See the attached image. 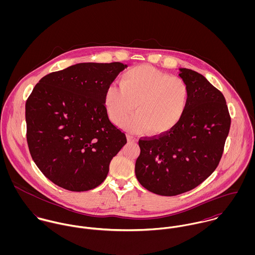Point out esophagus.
<instances>
[{"mask_svg": "<svg viewBox=\"0 0 255 255\" xmlns=\"http://www.w3.org/2000/svg\"><path fill=\"white\" fill-rule=\"evenodd\" d=\"M127 139L128 142H136V138L130 134H128L127 135Z\"/></svg>", "mask_w": 255, "mask_h": 255, "instance_id": "esophagus-1", "label": "esophagus"}]
</instances>
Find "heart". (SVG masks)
Segmentation results:
<instances>
[{
  "instance_id": "1",
  "label": "heart",
  "mask_w": 255,
  "mask_h": 255,
  "mask_svg": "<svg viewBox=\"0 0 255 255\" xmlns=\"http://www.w3.org/2000/svg\"><path fill=\"white\" fill-rule=\"evenodd\" d=\"M188 99L189 88L182 78L141 65L122 75L121 86L107 87L104 105L115 125H120L132 110L136 111L123 123L126 130L136 133L148 130L160 135L181 122Z\"/></svg>"
}]
</instances>
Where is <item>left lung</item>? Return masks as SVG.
Wrapping results in <instances>:
<instances>
[{"instance_id": "left-lung-1", "label": "left lung", "mask_w": 255, "mask_h": 255, "mask_svg": "<svg viewBox=\"0 0 255 255\" xmlns=\"http://www.w3.org/2000/svg\"><path fill=\"white\" fill-rule=\"evenodd\" d=\"M189 88L181 122L156 138L140 139L135 176L149 191L173 196L204 182L217 168L231 118L224 95L202 74L179 69Z\"/></svg>"}]
</instances>
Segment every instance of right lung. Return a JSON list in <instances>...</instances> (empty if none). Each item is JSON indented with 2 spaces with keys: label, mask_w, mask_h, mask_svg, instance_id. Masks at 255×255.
I'll list each match as a JSON object with an SVG mask.
<instances>
[{
  "label": "right lung",
  "mask_w": 255,
  "mask_h": 255,
  "mask_svg": "<svg viewBox=\"0 0 255 255\" xmlns=\"http://www.w3.org/2000/svg\"><path fill=\"white\" fill-rule=\"evenodd\" d=\"M128 65L79 63L42 77L25 104L26 138L44 176L86 191L107 178L111 160L127 143L110 122L104 94Z\"/></svg>",
  "instance_id": "right-lung-1"
}]
</instances>
